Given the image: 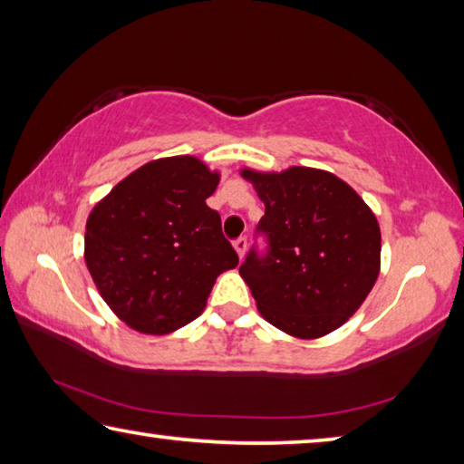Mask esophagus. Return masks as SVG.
Segmentation results:
<instances>
[{
	"label": "esophagus",
	"mask_w": 464,
	"mask_h": 464,
	"mask_svg": "<svg viewBox=\"0 0 464 464\" xmlns=\"http://www.w3.org/2000/svg\"><path fill=\"white\" fill-rule=\"evenodd\" d=\"M233 246H235V249H237L239 257L246 256V251H247V239L246 237H237L233 241Z\"/></svg>",
	"instance_id": "esophagus-1"
}]
</instances>
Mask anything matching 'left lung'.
<instances>
[{
  "instance_id": "8db88e82",
  "label": "left lung",
  "mask_w": 464,
  "mask_h": 464,
  "mask_svg": "<svg viewBox=\"0 0 464 464\" xmlns=\"http://www.w3.org/2000/svg\"><path fill=\"white\" fill-rule=\"evenodd\" d=\"M266 213L257 233L268 239L251 249L239 274L257 309L274 327L301 340L332 334L371 293L381 270L379 221L356 190L313 168L241 169Z\"/></svg>"
}]
</instances>
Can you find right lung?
<instances>
[{
  "mask_svg": "<svg viewBox=\"0 0 464 464\" xmlns=\"http://www.w3.org/2000/svg\"><path fill=\"white\" fill-rule=\"evenodd\" d=\"M218 171L192 155L145 163L102 198L85 225V264L129 327L163 335L202 313L218 274L239 264L207 204Z\"/></svg>",
  "mask_w": 464,
  "mask_h": 464,
  "instance_id": "1",
  "label": "right lung"
}]
</instances>
